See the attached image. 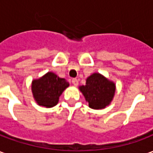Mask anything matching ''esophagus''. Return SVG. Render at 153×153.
<instances>
[{"instance_id":"34e87169","label":"esophagus","mask_w":153,"mask_h":153,"mask_svg":"<svg viewBox=\"0 0 153 153\" xmlns=\"http://www.w3.org/2000/svg\"><path fill=\"white\" fill-rule=\"evenodd\" d=\"M72 83H73V85H74V86H77L79 84V81H78L77 79H72Z\"/></svg>"}]
</instances>
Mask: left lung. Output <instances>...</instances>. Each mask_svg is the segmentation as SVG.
Wrapping results in <instances>:
<instances>
[{"label": "left lung", "instance_id": "8db88e82", "mask_svg": "<svg viewBox=\"0 0 153 153\" xmlns=\"http://www.w3.org/2000/svg\"><path fill=\"white\" fill-rule=\"evenodd\" d=\"M88 106L94 110L109 106L115 93V83L99 73H93L86 79V84L79 87Z\"/></svg>", "mask_w": 153, "mask_h": 153}]
</instances>
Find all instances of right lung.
Instances as JSON below:
<instances>
[{
	"mask_svg": "<svg viewBox=\"0 0 153 153\" xmlns=\"http://www.w3.org/2000/svg\"><path fill=\"white\" fill-rule=\"evenodd\" d=\"M70 86L65 79L60 78L53 72H47L43 76L32 81V93L38 105L47 108L53 107L59 97Z\"/></svg>",
	"mask_w": 153,
	"mask_h": 153,
	"instance_id": "obj_1",
	"label": "right lung"
}]
</instances>
